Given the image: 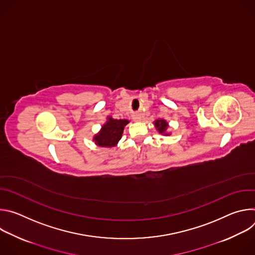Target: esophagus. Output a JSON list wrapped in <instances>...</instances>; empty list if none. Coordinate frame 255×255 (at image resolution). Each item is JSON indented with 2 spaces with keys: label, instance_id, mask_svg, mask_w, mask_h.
<instances>
[{
  "label": "esophagus",
  "instance_id": "1",
  "mask_svg": "<svg viewBox=\"0 0 255 255\" xmlns=\"http://www.w3.org/2000/svg\"><path fill=\"white\" fill-rule=\"evenodd\" d=\"M134 120L135 121H141V119H142V116H141V114H139V113H136L135 115H134Z\"/></svg>",
  "mask_w": 255,
  "mask_h": 255
}]
</instances>
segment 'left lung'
Listing matches in <instances>:
<instances>
[{"label": "left lung", "mask_w": 255, "mask_h": 255, "mask_svg": "<svg viewBox=\"0 0 255 255\" xmlns=\"http://www.w3.org/2000/svg\"><path fill=\"white\" fill-rule=\"evenodd\" d=\"M154 126L156 128V130L160 133V134H163V135H170V133H166V130H167V127H168V123L163 120V119H158L154 122Z\"/></svg>", "instance_id": "1"}]
</instances>
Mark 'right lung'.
<instances>
[{
	"instance_id": "obj_1",
	"label": "right lung",
	"mask_w": 255,
	"mask_h": 255,
	"mask_svg": "<svg viewBox=\"0 0 255 255\" xmlns=\"http://www.w3.org/2000/svg\"><path fill=\"white\" fill-rule=\"evenodd\" d=\"M128 123V120H117L112 117H108L107 122L102 126L101 131L95 135V143L102 147L116 146V144L122 137L124 127Z\"/></svg>"
}]
</instances>
